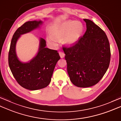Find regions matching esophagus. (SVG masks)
<instances>
[{"label": "esophagus", "mask_w": 121, "mask_h": 121, "mask_svg": "<svg viewBox=\"0 0 121 121\" xmlns=\"http://www.w3.org/2000/svg\"><path fill=\"white\" fill-rule=\"evenodd\" d=\"M59 55H60V56L61 58H63L64 57H65V55L63 52H59Z\"/></svg>", "instance_id": "1"}]
</instances>
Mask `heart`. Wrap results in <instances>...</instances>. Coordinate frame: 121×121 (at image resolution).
<instances>
[{"instance_id": "obj_1", "label": "heart", "mask_w": 121, "mask_h": 121, "mask_svg": "<svg viewBox=\"0 0 121 121\" xmlns=\"http://www.w3.org/2000/svg\"><path fill=\"white\" fill-rule=\"evenodd\" d=\"M51 37L48 42L56 45L55 40H62L64 45L72 47L78 43L84 32V26L81 22L68 20L52 25L50 27Z\"/></svg>"}]
</instances>
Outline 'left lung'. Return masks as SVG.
I'll use <instances>...</instances> for the list:
<instances>
[{
  "instance_id": "obj_1",
  "label": "left lung",
  "mask_w": 121,
  "mask_h": 121,
  "mask_svg": "<svg viewBox=\"0 0 121 121\" xmlns=\"http://www.w3.org/2000/svg\"><path fill=\"white\" fill-rule=\"evenodd\" d=\"M86 31L78 43L63 48L67 71L74 85L89 87L98 83L109 68L111 52L106 33L88 19H84Z\"/></svg>"
}]
</instances>
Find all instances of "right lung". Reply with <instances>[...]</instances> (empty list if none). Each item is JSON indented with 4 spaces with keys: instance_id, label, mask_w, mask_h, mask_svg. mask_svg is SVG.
<instances>
[{
    "instance_id": "1",
    "label": "right lung",
    "mask_w": 121,
    "mask_h": 121,
    "mask_svg": "<svg viewBox=\"0 0 121 121\" xmlns=\"http://www.w3.org/2000/svg\"><path fill=\"white\" fill-rule=\"evenodd\" d=\"M43 23L42 20H34L25 22L18 28L13 35L9 52V65L14 78L22 87L30 91L43 88L49 84L54 69L60 59L57 51L46 47V40L41 37L34 58L26 62L18 58L16 52L18 39L22 35L39 29Z\"/></svg>"
}]
</instances>
